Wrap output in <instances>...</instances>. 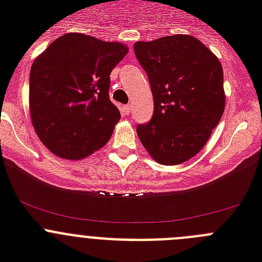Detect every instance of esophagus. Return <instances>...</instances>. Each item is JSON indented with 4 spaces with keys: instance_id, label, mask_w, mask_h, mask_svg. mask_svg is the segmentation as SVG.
I'll use <instances>...</instances> for the list:
<instances>
[{
    "instance_id": "1",
    "label": "esophagus",
    "mask_w": 262,
    "mask_h": 262,
    "mask_svg": "<svg viewBox=\"0 0 262 262\" xmlns=\"http://www.w3.org/2000/svg\"><path fill=\"white\" fill-rule=\"evenodd\" d=\"M131 110H133V106L129 105V103H128V105H124V106H123V111H124V114H127V115H128L129 113H131Z\"/></svg>"
}]
</instances>
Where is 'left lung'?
<instances>
[{"label":"left lung","instance_id":"8db88e82","mask_svg":"<svg viewBox=\"0 0 262 262\" xmlns=\"http://www.w3.org/2000/svg\"><path fill=\"white\" fill-rule=\"evenodd\" d=\"M134 51L154 96V115L138 124L139 139L157 163H185L205 147L223 115L222 64L190 35L136 41Z\"/></svg>","mask_w":262,"mask_h":262}]
</instances>
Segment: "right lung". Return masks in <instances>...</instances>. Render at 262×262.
I'll list each match as a JSON object with an SVG mask.
<instances>
[{
  "label": "right lung",
  "mask_w": 262,
  "mask_h": 262,
  "mask_svg": "<svg viewBox=\"0 0 262 262\" xmlns=\"http://www.w3.org/2000/svg\"><path fill=\"white\" fill-rule=\"evenodd\" d=\"M127 47L84 34H66L30 72V113L43 144L62 159L89 156L108 142L120 113L110 101V73Z\"/></svg>",
  "instance_id": "add662e5"
}]
</instances>
